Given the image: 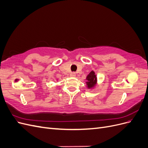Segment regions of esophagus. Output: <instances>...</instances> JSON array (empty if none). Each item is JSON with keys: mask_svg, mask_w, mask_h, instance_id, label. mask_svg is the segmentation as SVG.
I'll return each instance as SVG.
<instances>
[{"mask_svg": "<svg viewBox=\"0 0 148 148\" xmlns=\"http://www.w3.org/2000/svg\"><path fill=\"white\" fill-rule=\"evenodd\" d=\"M70 76L71 77H75L76 76V73L75 72H71L70 74Z\"/></svg>", "mask_w": 148, "mask_h": 148, "instance_id": "34e87169", "label": "esophagus"}]
</instances>
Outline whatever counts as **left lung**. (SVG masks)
<instances>
[{
    "label": "left lung",
    "mask_w": 148,
    "mask_h": 148,
    "mask_svg": "<svg viewBox=\"0 0 148 148\" xmlns=\"http://www.w3.org/2000/svg\"><path fill=\"white\" fill-rule=\"evenodd\" d=\"M86 86L88 89L92 88L95 86L97 83V77L95 75V72L94 71H91L86 77Z\"/></svg>",
    "instance_id": "1"
}]
</instances>
